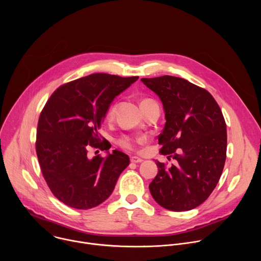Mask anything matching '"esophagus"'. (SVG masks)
<instances>
[{
  "label": "esophagus",
  "instance_id": "34e87169",
  "mask_svg": "<svg viewBox=\"0 0 261 261\" xmlns=\"http://www.w3.org/2000/svg\"><path fill=\"white\" fill-rule=\"evenodd\" d=\"M130 161H131L132 163H140V162H142V159L139 158V157H137V156H132V157L130 158Z\"/></svg>",
  "mask_w": 261,
  "mask_h": 261
}]
</instances>
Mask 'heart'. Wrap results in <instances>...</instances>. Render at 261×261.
I'll list each match as a JSON object with an SVG mask.
<instances>
[{
	"mask_svg": "<svg viewBox=\"0 0 261 261\" xmlns=\"http://www.w3.org/2000/svg\"><path fill=\"white\" fill-rule=\"evenodd\" d=\"M151 101H152V100H150V99H143L140 104L145 103V102H151ZM115 111H116V106H111V107L108 109V111H107L106 119H107V120H111V119H113L114 116H115ZM141 140H142L141 137H133V136H130V135H123V136H121V137L117 140V142H118V144H119L122 148H124V150H127V151H134V150H136L137 144H138Z\"/></svg>",
	"mask_w": 261,
	"mask_h": 261,
	"instance_id": "1",
	"label": "heart"
}]
</instances>
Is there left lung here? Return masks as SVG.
Instances as JSON below:
<instances>
[{
	"label": "left lung",
	"mask_w": 261,
	"mask_h": 261,
	"mask_svg": "<svg viewBox=\"0 0 261 261\" xmlns=\"http://www.w3.org/2000/svg\"><path fill=\"white\" fill-rule=\"evenodd\" d=\"M156 93L165 111L160 153L175 164L156 161L158 173L148 186L153 198L173 212L190 211L207 199L226 160L227 132L222 111L204 89L184 79H141Z\"/></svg>",
	"instance_id": "left-lung-1"
}]
</instances>
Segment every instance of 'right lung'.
<instances>
[{
    "label": "right lung",
    "mask_w": 261,
    "mask_h": 261,
    "mask_svg": "<svg viewBox=\"0 0 261 261\" xmlns=\"http://www.w3.org/2000/svg\"><path fill=\"white\" fill-rule=\"evenodd\" d=\"M137 80L94 73L61 86L47 100L37 127L36 152L50 191L66 205H99L129 165V157L117 150L105 158H89L88 152L90 147L109 150L98 129L110 103Z\"/></svg>",
    "instance_id": "1"
}]
</instances>
